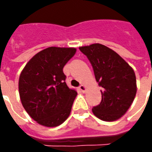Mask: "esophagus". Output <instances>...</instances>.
<instances>
[{
    "mask_svg": "<svg viewBox=\"0 0 152 152\" xmlns=\"http://www.w3.org/2000/svg\"><path fill=\"white\" fill-rule=\"evenodd\" d=\"M79 89L82 93H85L86 91V87L85 86H83V85H81V86H80L79 87Z\"/></svg>",
    "mask_w": 152,
    "mask_h": 152,
    "instance_id": "34e87169",
    "label": "esophagus"
}]
</instances>
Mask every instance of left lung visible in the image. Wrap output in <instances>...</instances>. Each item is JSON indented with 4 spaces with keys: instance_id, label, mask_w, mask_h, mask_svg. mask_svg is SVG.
I'll use <instances>...</instances> for the list:
<instances>
[{
    "instance_id": "obj_1",
    "label": "left lung",
    "mask_w": 152,
    "mask_h": 152,
    "mask_svg": "<svg viewBox=\"0 0 152 152\" xmlns=\"http://www.w3.org/2000/svg\"><path fill=\"white\" fill-rule=\"evenodd\" d=\"M79 49L92 64L96 81L102 88V101L92 109L93 113L104 121L120 119L130 107L137 93L134 69L116 52L102 44Z\"/></svg>"
}]
</instances>
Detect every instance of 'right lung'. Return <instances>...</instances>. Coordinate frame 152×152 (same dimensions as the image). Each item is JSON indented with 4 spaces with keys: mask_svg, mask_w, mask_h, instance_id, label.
<instances>
[{
    "mask_svg": "<svg viewBox=\"0 0 152 152\" xmlns=\"http://www.w3.org/2000/svg\"><path fill=\"white\" fill-rule=\"evenodd\" d=\"M76 52V48L49 47L35 54L22 71V104L38 124L56 127L69 116L77 92L66 86L63 69Z\"/></svg>",
    "mask_w": 152,
    "mask_h": 152,
    "instance_id": "right-lung-1",
    "label": "right lung"
}]
</instances>
